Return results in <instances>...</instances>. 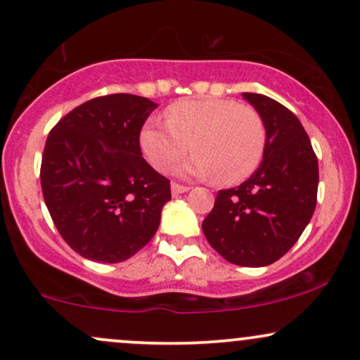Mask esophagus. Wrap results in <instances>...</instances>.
I'll use <instances>...</instances> for the list:
<instances>
[{
	"label": "esophagus",
	"mask_w": 360,
	"mask_h": 360,
	"mask_svg": "<svg viewBox=\"0 0 360 360\" xmlns=\"http://www.w3.org/2000/svg\"><path fill=\"white\" fill-rule=\"evenodd\" d=\"M185 192H188V187H185V185H180V184H175V181H173L172 184L173 195H180V193H185Z\"/></svg>",
	"instance_id": "esophagus-1"
}]
</instances>
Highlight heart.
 <instances>
[{
    "instance_id": "heart-1",
    "label": "heart",
    "mask_w": 360,
    "mask_h": 360,
    "mask_svg": "<svg viewBox=\"0 0 360 360\" xmlns=\"http://www.w3.org/2000/svg\"><path fill=\"white\" fill-rule=\"evenodd\" d=\"M167 124L149 120L139 132L143 156L158 172L195 151L173 172L184 179L240 184L260 165L267 131L255 108L229 98L180 100L165 110Z\"/></svg>"
}]
</instances>
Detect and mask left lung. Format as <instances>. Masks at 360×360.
<instances>
[{
  "label": "left lung",
  "instance_id": "1",
  "mask_svg": "<svg viewBox=\"0 0 360 360\" xmlns=\"http://www.w3.org/2000/svg\"><path fill=\"white\" fill-rule=\"evenodd\" d=\"M267 131L264 160L240 187L217 192L202 223L209 245L241 267H265L300 240L316 207L318 160L304 127L284 105L243 93Z\"/></svg>",
  "mask_w": 360,
  "mask_h": 360
}]
</instances>
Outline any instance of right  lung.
Wrapping results in <instances>:
<instances>
[{
	"mask_svg": "<svg viewBox=\"0 0 360 360\" xmlns=\"http://www.w3.org/2000/svg\"><path fill=\"white\" fill-rule=\"evenodd\" d=\"M158 103L129 93L98 96L59 120L40 167L44 200L76 253L117 264L136 255L160 226L169 180L143 158L139 132Z\"/></svg>",
	"mask_w": 360,
	"mask_h": 360,
	"instance_id": "1",
	"label": "right lung"
}]
</instances>
